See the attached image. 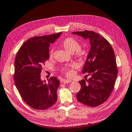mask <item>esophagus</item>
Listing matches in <instances>:
<instances>
[{
	"mask_svg": "<svg viewBox=\"0 0 132 132\" xmlns=\"http://www.w3.org/2000/svg\"><path fill=\"white\" fill-rule=\"evenodd\" d=\"M62 82L63 83H69V82H71V80H62Z\"/></svg>",
	"mask_w": 132,
	"mask_h": 132,
	"instance_id": "esophagus-1",
	"label": "esophagus"
}]
</instances>
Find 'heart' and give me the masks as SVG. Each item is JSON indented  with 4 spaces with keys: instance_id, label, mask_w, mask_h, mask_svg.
Wrapping results in <instances>:
<instances>
[{
    "instance_id": "b5f03b06",
    "label": "heart",
    "mask_w": 132,
    "mask_h": 132,
    "mask_svg": "<svg viewBox=\"0 0 132 132\" xmlns=\"http://www.w3.org/2000/svg\"><path fill=\"white\" fill-rule=\"evenodd\" d=\"M62 45L66 51L71 52V53H73L76 51V56L80 60H83L87 58L88 55V51L85 48H81L80 43L74 38L71 37L66 38L62 42ZM53 52L54 49L51 48L50 51V56H52ZM76 67V66L75 64L71 63L69 66L63 67L62 69V70L66 76H70L72 74V71H71L70 68H75Z\"/></svg>"
}]
</instances>
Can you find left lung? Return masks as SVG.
<instances>
[{
	"mask_svg": "<svg viewBox=\"0 0 132 132\" xmlns=\"http://www.w3.org/2000/svg\"><path fill=\"white\" fill-rule=\"evenodd\" d=\"M73 34L89 39L90 51L82 70L90 78L79 81L81 89L76 97L79 102L90 107L103 103L114 89L118 75L114 51L104 37L93 31L74 32Z\"/></svg>",
	"mask_w": 132,
	"mask_h": 132,
	"instance_id": "left-lung-1",
	"label": "left lung"
}]
</instances>
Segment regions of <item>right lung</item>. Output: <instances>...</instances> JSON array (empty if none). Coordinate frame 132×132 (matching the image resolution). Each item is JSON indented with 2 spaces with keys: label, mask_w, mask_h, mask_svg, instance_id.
Listing matches in <instances>:
<instances>
[{
  "label": "right lung",
  "mask_w": 132,
  "mask_h": 132,
  "mask_svg": "<svg viewBox=\"0 0 132 132\" xmlns=\"http://www.w3.org/2000/svg\"><path fill=\"white\" fill-rule=\"evenodd\" d=\"M62 32L30 38L22 45L14 62V80L16 88L29 106L36 110H45L55 103L60 81L55 77L48 82L41 80L45 62L49 58V46Z\"/></svg>",
  "instance_id": "1"
}]
</instances>
